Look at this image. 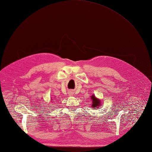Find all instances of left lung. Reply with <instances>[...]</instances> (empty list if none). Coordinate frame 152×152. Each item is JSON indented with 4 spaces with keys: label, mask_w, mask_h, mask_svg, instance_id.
<instances>
[{
    "label": "left lung",
    "mask_w": 152,
    "mask_h": 152,
    "mask_svg": "<svg viewBox=\"0 0 152 152\" xmlns=\"http://www.w3.org/2000/svg\"><path fill=\"white\" fill-rule=\"evenodd\" d=\"M91 99H92V101H93V103H92V107H93V108L98 107H98L100 105L99 100H98L97 98H96L94 95L92 96Z\"/></svg>",
    "instance_id": "left-lung-1"
}]
</instances>
